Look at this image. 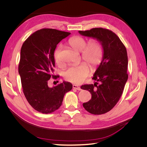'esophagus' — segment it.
I'll return each mask as SVG.
<instances>
[{
  "label": "esophagus",
  "mask_w": 147,
  "mask_h": 147,
  "mask_svg": "<svg viewBox=\"0 0 147 147\" xmlns=\"http://www.w3.org/2000/svg\"><path fill=\"white\" fill-rule=\"evenodd\" d=\"M73 88L76 89V90H78V91L82 90L81 88L80 87V86H78V85H76V84H73Z\"/></svg>",
  "instance_id": "esophagus-1"
}]
</instances>
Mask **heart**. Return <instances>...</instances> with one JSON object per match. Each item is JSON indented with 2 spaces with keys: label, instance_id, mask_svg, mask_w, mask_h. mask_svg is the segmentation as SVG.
<instances>
[{
  "label": "heart",
  "instance_id": "obj_1",
  "mask_svg": "<svg viewBox=\"0 0 147 147\" xmlns=\"http://www.w3.org/2000/svg\"><path fill=\"white\" fill-rule=\"evenodd\" d=\"M70 45L74 50L82 52V59L90 65L91 69H95L102 58L103 50L100 43L95 39H92L86 44V40L82 37H74L69 40ZM62 45H59L55 52V59L57 64H60V52ZM84 62L79 64L70 66L66 70L64 77L67 81L74 83H82L90 73V67Z\"/></svg>",
  "mask_w": 147,
  "mask_h": 147
}]
</instances>
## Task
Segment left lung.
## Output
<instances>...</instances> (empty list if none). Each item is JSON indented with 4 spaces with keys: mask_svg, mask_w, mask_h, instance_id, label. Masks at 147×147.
I'll return each instance as SVG.
<instances>
[{
    "mask_svg": "<svg viewBox=\"0 0 147 147\" xmlns=\"http://www.w3.org/2000/svg\"><path fill=\"white\" fill-rule=\"evenodd\" d=\"M78 32L83 36L96 39L103 50L100 64L92 77L96 82L84 84L81 88L92 95L91 100L83 104L85 110L94 115L104 114L117 104L127 80L126 49L117 35L109 29L93 28Z\"/></svg>",
    "mask_w": 147,
    "mask_h": 147,
    "instance_id": "obj_1",
    "label": "left lung"
}]
</instances>
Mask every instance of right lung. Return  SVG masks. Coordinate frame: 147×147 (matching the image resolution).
<instances>
[{"label":"right lung","instance_id":"right-lung-1","mask_svg":"<svg viewBox=\"0 0 147 147\" xmlns=\"http://www.w3.org/2000/svg\"><path fill=\"white\" fill-rule=\"evenodd\" d=\"M70 32L54 29H42L29 36L21 49L18 72L24 94L29 104L39 112L50 113L62 105L66 92L72 89L71 83H63L51 88L48 80L53 75L56 46Z\"/></svg>","mask_w":147,"mask_h":147}]
</instances>
